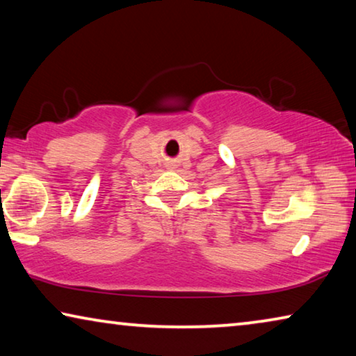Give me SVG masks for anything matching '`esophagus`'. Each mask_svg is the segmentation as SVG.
I'll list each match as a JSON object with an SVG mask.
<instances>
[{"label":"esophagus","mask_w":356,"mask_h":356,"mask_svg":"<svg viewBox=\"0 0 356 356\" xmlns=\"http://www.w3.org/2000/svg\"><path fill=\"white\" fill-rule=\"evenodd\" d=\"M177 165L176 163H174V161H168V163H166V168H168V170H174V168H176Z\"/></svg>","instance_id":"esophagus-1"}]
</instances>
